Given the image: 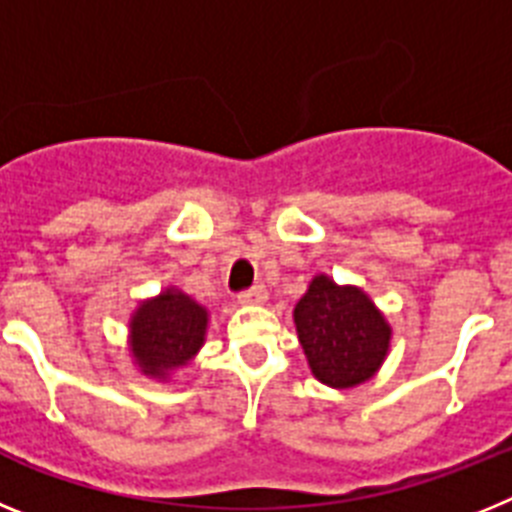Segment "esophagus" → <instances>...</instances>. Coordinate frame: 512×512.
Instances as JSON below:
<instances>
[{
    "mask_svg": "<svg viewBox=\"0 0 512 512\" xmlns=\"http://www.w3.org/2000/svg\"><path fill=\"white\" fill-rule=\"evenodd\" d=\"M265 299H268V291H265V286H252L250 291L239 293V304H242V306L262 304Z\"/></svg>",
    "mask_w": 512,
    "mask_h": 512,
    "instance_id": "1",
    "label": "esophagus"
}]
</instances>
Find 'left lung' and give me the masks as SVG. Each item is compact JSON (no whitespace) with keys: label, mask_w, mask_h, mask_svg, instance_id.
Wrapping results in <instances>:
<instances>
[{"label":"left lung","mask_w":512,"mask_h":512,"mask_svg":"<svg viewBox=\"0 0 512 512\" xmlns=\"http://www.w3.org/2000/svg\"><path fill=\"white\" fill-rule=\"evenodd\" d=\"M293 324L314 379L330 389L371 381L391 350V324L363 288L317 273L293 306Z\"/></svg>","instance_id":"8db88e82"}]
</instances>
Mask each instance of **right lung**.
Returning a JSON list of instances; mask_svg holds the SVG:
<instances>
[{
	"label": "right lung",
	"mask_w": 512,
	"mask_h": 512,
	"mask_svg": "<svg viewBox=\"0 0 512 512\" xmlns=\"http://www.w3.org/2000/svg\"><path fill=\"white\" fill-rule=\"evenodd\" d=\"M211 314L175 286L139 301L128 319V353L146 379L170 381L206 345Z\"/></svg>",
	"instance_id": "obj_1"
}]
</instances>
